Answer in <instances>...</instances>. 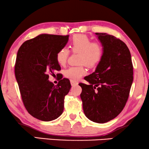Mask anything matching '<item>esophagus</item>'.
<instances>
[{"mask_svg":"<svg viewBox=\"0 0 149 149\" xmlns=\"http://www.w3.org/2000/svg\"><path fill=\"white\" fill-rule=\"evenodd\" d=\"M70 84H71V85H72V86H75V85H78V83H77V81H75L70 80Z\"/></svg>","mask_w":149,"mask_h":149,"instance_id":"34e87169","label":"esophagus"}]
</instances>
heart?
I'll return each instance as SVG.
<instances>
[{
  "instance_id": "b5f03b06",
  "label": "heart",
  "mask_w": 149,
  "mask_h": 149,
  "mask_svg": "<svg viewBox=\"0 0 149 149\" xmlns=\"http://www.w3.org/2000/svg\"><path fill=\"white\" fill-rule=\"evenodd\" d=\"M70 52L79 54L77 66H70L64 70V77L70 80H78L86 74L84 65L89 68L97 66L100 62L104 55L102 45L99 41H91L86 34H77L71 38L69 44ZM70 52L66 47H62L56 53V60L60 66H64L68 60Z\"/></svg>"
}]
</instances>
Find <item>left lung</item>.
Returning <instances> with one entry per match:
<instances>
[{
	"label": "left lung",
	"instance_id": "obj_1",
	"mask_svg": "<svg viewBox=\"0 0 149 149\" xmlns=\"http://www.w3.org/2000/svg\"><path fill=\"white\" fill-rule=\"evenodd\" d=\"M104 48L102 59L95 72L85 77L89 85L79 83L86 117L104 123L123 111L133 82V64L129 49L119 38L107 33H95Z\"/></svg>",
	"mask_w": 149,
	"mask_h": 149
}]
</instances>
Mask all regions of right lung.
Wrapping results in <instances>:
<instances>
[{
  "instance_id": "1",
  "label": "right lung",
  "mask_w": 149,
  "mask_h": 149,
  "mask_svg": "<svg viewBox=\"0 0 149 149\" xmlns=\"http://www.w3.org/2000/svg\"><path fill=\"white\" fill-rule=\"evenodd\" d=\"M68 36L40 34L24 42L17 52L15 75L22 102L28 113L41 121L56 119L64 111L70 81L60 77L55 85L48 79L49 74L61 70L56 55L66 45Z\"/></svg>"
}]
</instances>
